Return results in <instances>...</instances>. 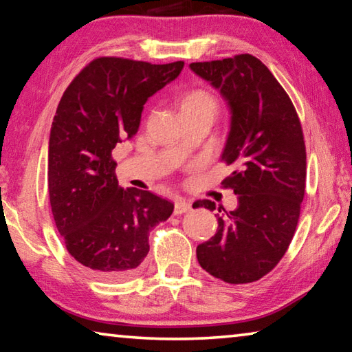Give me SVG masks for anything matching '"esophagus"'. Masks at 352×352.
<instances>
[{
  "label": "esophagus",
  "instance_id": "obj_1",
  "mask_svg": "<svg viewBox=\"0 0 352 352\" xmlns=\"http://www.w3.org/2000/svg\"><path fill=\"white\" fill-rule=\"evenodd\" d=\"M188 211H190V201L184 200V199L175 200V205H174V212L175 214H183V212H188Z\"/></svg>",
  "mask_w": 352,
  "mask_h": 352
}]
</instances>
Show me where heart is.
<instances>
[{
	"mask_svg": "<svg viewBox=\"0 0 352 352\" xmlns=\"http://www.w3.org/2000/svg\"><path fill=\"white\" fill-rule=\"evenodd\" d=\"M200 107H212L216 109V99H214L210 93L204 90H195L188 93L186 96L182 99L180 109L189 110V109H200Z\"/></svg>",
	"mask_w": 352,
	"mask_h": 352,
	"instance_id": "1",
	"label": "heart"
}]
</instances>
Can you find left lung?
<instances>
[{"mask_svg": "<svg viewBox=\"0 0 352 352\" xmlns=\"http://www.w3.org/2000/svg\"><path fill=\"white\" fill-rule=\"evenodd\" d=\"M189 68L220 93L230 109L222 160L234 166L223 184L237 208L219 206L217 233L197 247L201 269L230 284L258 281L275 267L295 234L306 188V147L300 119L270 69L250 54ZM199 206L214 211L216 204ZM197 206V208H199Z\"/></svg>", "mask_w": 352, "mask_h": 352, "instance_id": "1", "label": "left lung"}]
</instances>
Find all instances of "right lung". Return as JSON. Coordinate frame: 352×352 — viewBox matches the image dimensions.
Masks as SVG:
<instances>
[{"mask_svg":"<svg viewBox=\"0 0 352 352\" xmlns=\"http://www.w3.org/2000/svg\"><path fill=\"white\" fill-rule=\"evenodd\" d=\"M183 67L99 57L58 102L47 151L52 216L68 253L102 281L133 276L148 253L151 230L174 211L151 190L119 186L111 151L138 132L147 99Z\"/></svg>","mask_w":352,"mask_h":352,"instance_id":"1","label":"right lung"}]
</instances>
